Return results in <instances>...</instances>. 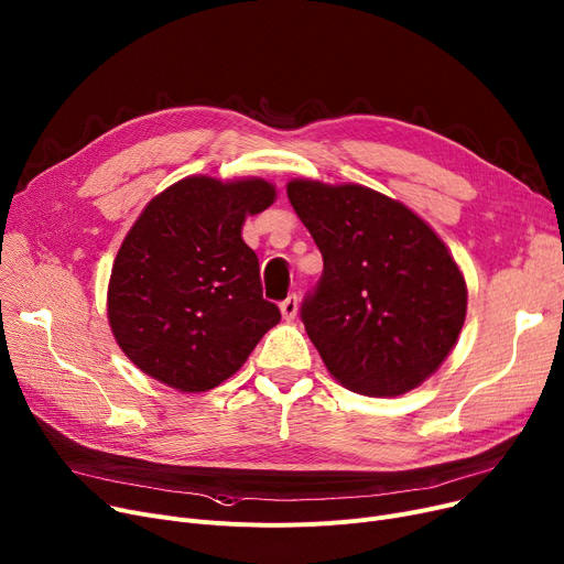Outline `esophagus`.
Listing matches in <instances>:
<instances>
[{
    "label": "esophagus",
    "instance_id": "obj_1",
    "mask_svg": "<svg viewBox=\"0 0 564 564\" xmlns=\"http://www.w3.org/2000/svg\"><path fill=\"white\" fill-rule=\"evenodd\" d=\"M297 308H300L297 294H290L288 300L281 302V315H283V319H294V315H297Z\"/></svg>",
    "mask_w": 564,
    "mask_h": 564
}]
</instances>
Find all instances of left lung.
Masks as SVG:
<instances>
[{
	"label": "left lung",
	"mask_w": 564,
	"mask_h": 564,
	"mask_svg": "<svg viewBox=\"0 0 564 564\" xmlns=\"http://www.w3.org/2000/svg\"><path fill=\"white\" fill-rule=\"evenodd\" d=\"M324 270L302 322L345 389L402 395L443 364L466 317V283L448 247L406 205L361 185L288 183Z\"/></svg>",
	"instance_id": "obj_1"
}]
</instances>
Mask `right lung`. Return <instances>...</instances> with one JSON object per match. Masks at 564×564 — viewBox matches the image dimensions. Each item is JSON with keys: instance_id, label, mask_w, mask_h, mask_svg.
Masks as SVG:
<instances>
[{"instance_id": "right-lung-1", "label": "right lung", "mask_w": 564, "mask_h": 564, "mask_svg": "<svg viewBox=\"0 0 564 564\" xmlns=\"http://www.w3.org/2000/svg\"><path fill=\"white\" fill-rule=\"evenodd\" d=\"M276 198L262 177L192 175L139 215L111 267L107 317L126 357L183 393L219 387L281 319L262 300L247 215Z\"/></svg>"}]
</instances>
